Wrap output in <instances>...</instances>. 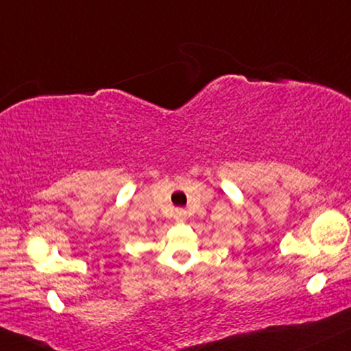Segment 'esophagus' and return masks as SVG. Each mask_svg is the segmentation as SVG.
<instances>
[{
  "mask_svg": "<svg viewBox=\"0 0 351 351\" xmlns=\"http://www.w3.org/2000/svg\"><path fill=\"white\" fill-rule=\"evenodd\" d=\"M180 216H184V215H182V213H180Z\"/></svg>",
  "mask_w": 351,
  "mask_h": 351,
  "instance_id": "1",
  "label": "esophagus"
}]
</instances>
